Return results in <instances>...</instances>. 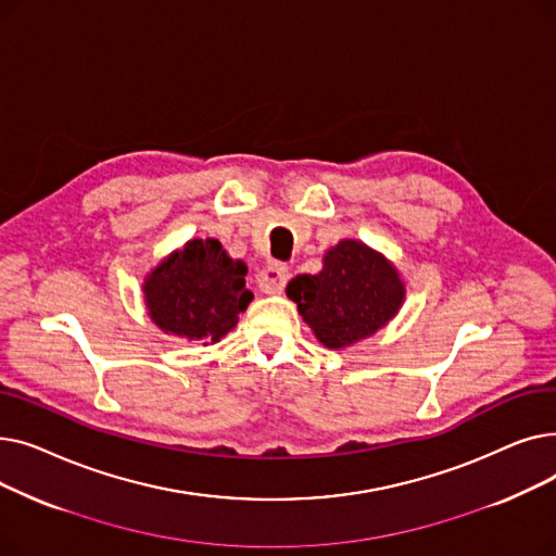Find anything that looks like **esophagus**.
<instances>
[{
  "instance_id": "1",
  "label": "esophagus",
  "mask_w": 556,
  "mask_h": 556,
  "mask_svg": "<svg viewBox=\"0 0 556 556\" xmlns=\"http://www.w3.org/2000/svg\"><path fill=\"white\" fill-rule=\"evenodd\" d=\"M258 283L263 286V290H266V293H273V295L283 293V288L288 283V268H283V266L266 268V270L258 275Z\"/></svg>"
}]
</instances>
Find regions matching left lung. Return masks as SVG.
I'll list each match as a JSON object with an SVG mask.
<instances>
[{"instance_id":"obj_1","label":"left lung","mask_w":556,"mask_h":556,"mask_svg":"<svg viewBox=\"0 0 556 556\" xmlns=\"http://www.w3.org/2000/svg\"><path fill=\"white\" fill-rule=\"evenodd\" d=\"M286 293L317 342L340 352L388 327L407 290L383 252L358 239H342L323 254V270L298 275Z\"/></svg>"}]
</instances>
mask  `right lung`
Returning a JSON list of instances; mask_svg holds the SVG:
<instances>
[{"mask_svg":"<svg viewBox=\"0 0 556 556\" xmlns=\"http://www.w3.org/2000/svg\"><path fill=\"white\" fill-rule=\"evenodd\" d=\"M248 266L216 239H191L143 277L141 293L151 323L166 336L220 342L252 302Z\"/></svg>","mask_w":556,"mask_h":556,"instance_id":"obj_1","label":"right lung"}]
</instances>
